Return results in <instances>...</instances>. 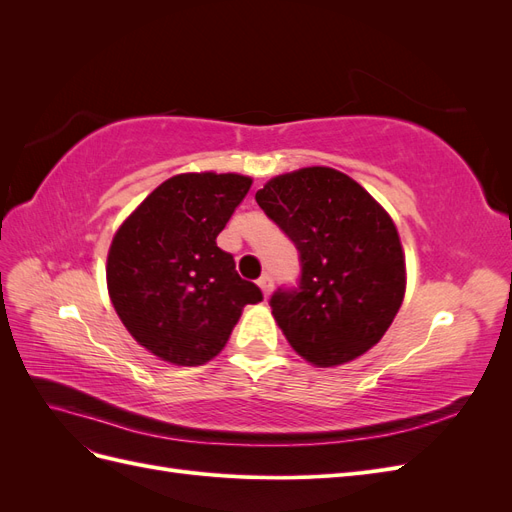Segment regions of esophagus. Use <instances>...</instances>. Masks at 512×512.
<instances>
[{"label":"esophagus","instance_id":"esophagus-1","mask_svg":"<svg viewBox=\"0 0 512 512\" xmlns=\"http://www.w3.org/2000/svg\"><path fill=\"white\" fill-rule=\"evenodd\" d=\"M258 286H260V290H262V294H265V297H269L271 294V290H273V277L269 275V273H265L258 280Z\"/></svg>","mask_w":512,"mask_h":512}]
</instances>
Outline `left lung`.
I'll list each match as a JSON object with an SVG mask.
<instances>
[{
    "instance_id": "8db88e82",
    "label": "left lung",
    "mask_w": 512,
    "mask_h": 512,
    "mask_svg": "<svg viewBox=\"0 0 512 512\" xmlns=\"http://www.w3.org/2000/svg\"><path fill=\"white\" fill-rule=\"evenodd\" d=\"M256 203L299 252L297 286L269 305L290 346L318 367L376 346L406 292L397 228L359 183L327 166L271 179Z\"/></svg>"
}]
</instances>
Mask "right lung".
I'll list each match as a JSON object with an SVG mask.
<instances>
[{"mask_svg":"<svg viewBox=\"0 0 512 512\" xmlns=\"http://www.w3.org/2000/svg\"><path fill=\"white\" fill-rule=\"evenodd\" d=\"M250 185V177L232 173L170 177L117 230L108 292L132 337L160 359L211 361L241 309L262 301L260 288L215 243Z\"/></svg>","mask_w":512,"mask_h":512,"instance_id":"right-lung-1","label":"right lung"}]
</instances>
